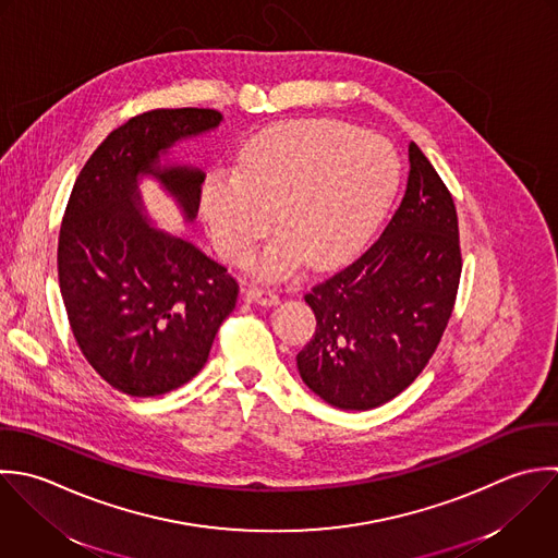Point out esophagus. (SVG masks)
<instances>
[{
	"instance_id": "1",
	"label": "esophagus",
	"mask_w": 558,
	"mask_h": 558,
	"mask_svg": "<svg viewBox=\"0 0 558 558\" xmlns=\"http://www.w3.org/2000/svg\"><path fill=\"white\" fill-rule=\"evenodd\" d=\"M245 300L252 304H260V306H276L280 302V298L274 291L263 289V287H250L245 291Z\"/></svg>"
}]
</instances>
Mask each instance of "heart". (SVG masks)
Instances as JSON below:
<instances>
[{"label":"heart","mask_w":558,"mask_h":558,"mask_svg":"<svg viewBox=\"0 0 558 558\" xmlns=\"http://www.w3.org/2000/svg\"><path fill=\"white\" fill-rule=\"evenodd\" d=\"M398 175V156L383 136L339 121H291L258 134L236 175L204 186L202 215L215 247L241 263L274 213L282 230L254 269L282 278L304 258L330 267L352 256L385 215Z\"/></svg>","instance_id":"obj_1"}]
</instances>
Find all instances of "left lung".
<instances>
[{
    "label": "left lung",
    "mask_w": 558,
    "mask_h": 558,
    "mask_svg": "<svg viewBox=\"0 0 558 558\" xmlns=\"http://www.w3.org/2000/svg\"><path fill=\"white\" fill-rule=\"evenodd\" d=\"M409 162L407 193L380 239L304 295L317 328L298 354V372L343 411H369L402 393L428 365L454 308V199L415 143Z\"/></svg>",
    "instance_id": "obj_1"
}]
</instances>
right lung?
Segmentation results:
<instances>
[{
  "label": "right lung",
  "mask_w": 558,
  "mask_h": 558,
  "mask_svg": "<svg viewBox=\"0 0 558 558\" xmlns=\"http://www.w3.org/2000/svg\"><path fill=\"white\" fill-rule=\"evenodd\" d=\"M210 108H160L112 130L82 167L58 236V280L73 337L117 391L154 398L206 365L239 284L189 239L156 228L138 191L154 178L191 223L204 173L162 156L221 123Z\"/></svg>",
  "instance_id": "1"
}]
</instances>
